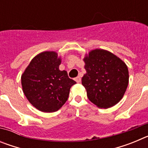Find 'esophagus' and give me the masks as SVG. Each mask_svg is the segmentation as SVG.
<instances>
[{"instance_id":"1","label":"esophagus","mask_w":148,"mask_h":148,"mask_svg":"<svg viewBox=\"0 0 148 148\" xmlns=\"http://www.w3.org/2000/svg\"><path fill=\"white\" fill-rule=\"evenodd\" d=\"M75 80L77 83H80L81 81H82V78H81V76H78L77 78H75Z\"/></svg>"}]
</instances>
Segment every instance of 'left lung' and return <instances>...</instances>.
Masks as SVG:
<instances>
[{"instance_id":"1","label":"left lung","mask_w":148,"mask_h":148,"mask_svg":"<svg viewBox=\"0 0 148 148\" xmlns=\"http://www.w3.org/2000/svg\"><path fill=\"white\" fill-rule=\"evenodd\" d=\"M87 73L82 79L89 100L99 108H109L122 99L129 82L127 65L104 49H94L84 58Z\"/></svg>"}]
</instances>
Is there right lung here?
Instances as JSON below:
<instances>
[{
  "mask_svg": "<svg viewBox=\"0 0 148 148\" xmlns=\"http://www.w3.org/2000/svg\"><path fill=\"white\" fill-rule=\"evenodd\" d=\"M61 58L55 52H44L31 61L21 76L22 88L35 108L45 113L59 110L65 104L70 90L76 82L61 71Z\"/></svg>",
  "mask_w": 148,
  "mask_h": 148,
  "instance_id": "add662e5",
  "label": "right lung"
}]
</instances>
